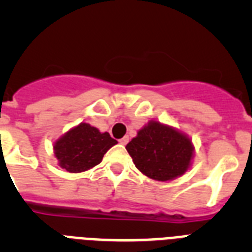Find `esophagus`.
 Wrapping results in <instances>:
<instances>
[{
    "label": "esophagus",
    "mask_w": 252,
    "mask_h": 252,
    "mask_svg": "<svg viewBox=\"0 0 252 252\" xmlns=\"http://www.w3.org/2000/svg\"><path fill=\"white\" fill-rule=\"evenodd\" d=\"M119 142L120 144H122V145H126V144L128 142V136H124L122 139L119 140Z\"/></svg>",
    "instance_id": "esophagus-1"
}]
</instances>
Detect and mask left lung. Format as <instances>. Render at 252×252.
Segmentation results:
<instances>
[{
    "mask_svg": "<svg viewBox=\"0 0 252 252\" xmlns=\"http://www.w3.org/2000/svg\"><path fill=\"white\" fill-rule=\"evenodd\" d=\"M126 150L141 173L160 182L184 174L193 157L192 141L188 137L155 121L141 128L126 145Z\"/></svg>",
    "mask_w": 252,
    "mask_h": 252,
    "instance_id": "obj_1",
    "label": "left lung"
}]
</instances>
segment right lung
Returning <instances> with one entry per match:
<instances>
[{
  "label": "right lung",
  "instance_id": "right-lung-1",
  "mask_svg": "<svg viewBox=\"0 0 252 252\" xmlns=\"http://www.w3.org/2000/svg\"><path fill=\"white\" fill-rule=\"evenodd\" d=\"M117 141L108 132H99L88 124L77 127L60 137L54 145L59 165L69 173H81L98 165L107 150Z\"/></svg>",
  "mask_w": 252,
  "mask_h": 252
}]
</instances>
